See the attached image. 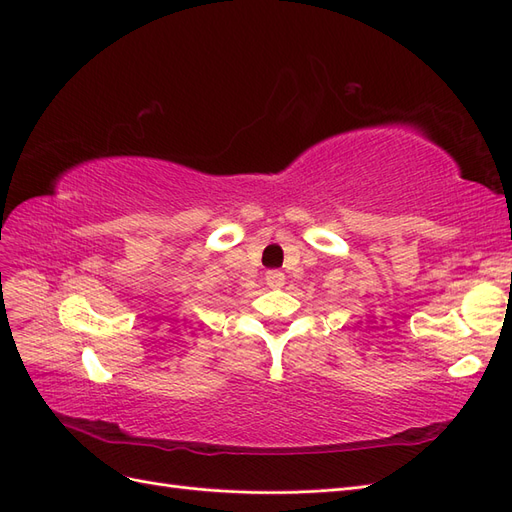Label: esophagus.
Wrapping results in <instances>:
<instances>
[{"mask_svg": "<svg viewBox=\"0 0 512 512\" xmlns=\"http://www.w3.org/2000/svg\"><path fill=\"white\" fill-rule=\"evenodd\" d=\"M266 283L272 287V289H281L285 285V274L279 272V270H270L266 274Z\"/></svg>", "mask_w": 512, "mask_h": 512, "instance_id": "obj_1", "label": "esophagus"}]
</instances>
